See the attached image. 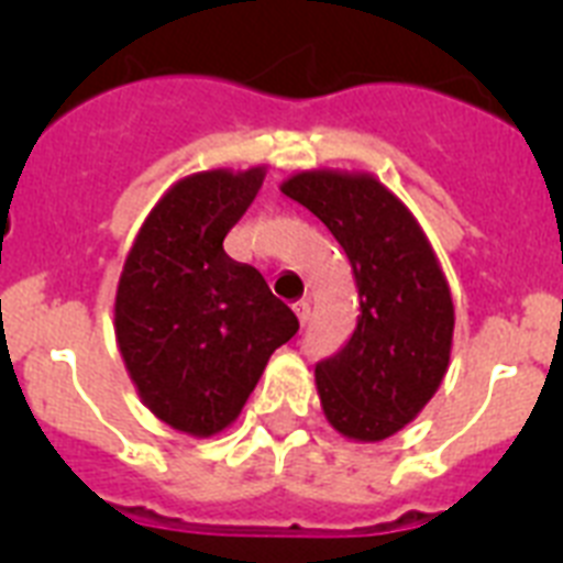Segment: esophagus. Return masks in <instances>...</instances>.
Masks as SVG:
<instances>
[{"instance_id": "esophagus-1", "label": "esophagus", "mask_w": 563, "mask_h": 563, "mask_svg": "<svg viewBox=\"0 0 563 563\" xmlns=\"http://www.w3.org/2000/svg\"><path fill=\"white\" fill-rule=\"evenodd\" d=\"M292 310H296L301 327H307V321H310V301H307V298H301V301H296V305H292Z\"/></svg>"}]
</instances>
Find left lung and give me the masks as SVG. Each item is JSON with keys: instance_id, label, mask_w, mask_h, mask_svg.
Returning a JSON list of instances; mask_svg holds the SVG:
<instances>
[{"instance_id": "8db88e82", "label": "left lung", "mask_w": 563, "mask_h": 563, "mask_svg": "<svg viewBox=\"0 0 563 563\" xmlns=\"http://www.w3.org/2000/svg\"><path fill=\"white\" fill-rule=\"evenodd\" d=\"M282 191L330 228L357 287L355 330L316 363L327 420L352 440H386L415 420L449 369V282L409 208L372 177L301 172Z\"/></svg>"}]
</instances>
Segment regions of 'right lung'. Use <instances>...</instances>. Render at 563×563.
Instances as JSON below:
<instances>
[{
  "mask_svg": "<svg viewBox=\"0 0 563 563\" xmlns=\"http://www.w3.org/2000/svg\"><path fill=\"white\" fill-rule=\"evenodd\" d=\"M262 168L202 172L163 197L123 265L114 335L143 402L194 437L236 420L267 357L298 332L265 276L225 253Z\"/></svg>",
  "mask_w": 563,
  "mask_h": 563,
  "instance_id": "add662e5",
  "label": "right lung"
}]
</instances>
